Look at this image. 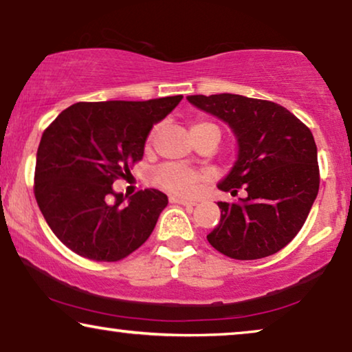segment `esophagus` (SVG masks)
Segmentation results:
<instances>
[{"label": "esophagus", "instance_id": "esophagus-1", "mask_svg": "<svg viewBox=\"0 0 352 352\" xmlns=\"http://www.w3.org/2000/svg\"><path fill=\"white\" fill-rule=\"evenodd\" d=\"M171 204H177V205H184V206H195L197 204L192 200H186V199H179V197H170Z\"/></svg>", "mask_w": 352, "mask_h": 352}]
</instances>
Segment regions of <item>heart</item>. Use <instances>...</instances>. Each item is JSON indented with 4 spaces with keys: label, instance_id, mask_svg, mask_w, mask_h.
I'll use <instances>...</instances> for the list:
<instances>
[{
    "label": "heart",
    "instance_id": "heart-1",
    "mask_svg": "<svg viewBox=\"0 0 352 352\" xmlns=\"http://www.w3.org/2000/svg\"><path fill=\"white\" fill-rule=\"evenodd\" d=\"M206 124H213V123L199 122L192 126V129L206 126ZM200 177L201 175L199 171L190 170V168L179 165V163H168V165H163L162 168H158L155 173L157 184L176 195L192 194Z\"/></svg>",
    "mask_w": 352,
    "mask_h": 352
}]
</instances>
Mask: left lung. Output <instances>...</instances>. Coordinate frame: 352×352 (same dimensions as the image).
I'll use <instances>...</instances> for the list:
<instances>
[{
  "label": "left lung",
  "instance_id": "8db88e82",
  "mask_svg": "<svg viewBox=\"0 0 352 352\" xmlns=\"http://www.w3.org/2000/svg\"><path fill=\"white\" fill-rule=\"evenodd\" d=\"M214 115L237 139V160L219 189L247 197L218 201L221 221L206 235L211 247L234 259L271 256L300 232L319 192L317 147L311 129L271 100L240 94L187 96Z\"/></svg>",
  "mask_w": 352,
  "mask_h": 352
}]
</instances>
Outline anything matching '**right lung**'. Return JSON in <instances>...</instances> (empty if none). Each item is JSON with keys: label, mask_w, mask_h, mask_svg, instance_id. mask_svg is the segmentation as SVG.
I'll return each instance as SVG.
<instances>
[{"label": "right lung", "mask_w": 352, "mask_h": 352, "mask_svg": "<svg viewBox=\"0 0 352 352\" xmlns=\"http://www.w3.org/2000/svg\"><path fill=\"white\" fill-rule=\"evenodd\" d=\"M181 99L76 102L46 128L36 152L35 199L47 226L72 252L112 263L148 239L168 197L146 189L128 199L112 184L131 175L153 124Z\"/></svg>", "instance_id": "add662e5"}]
</instances>
